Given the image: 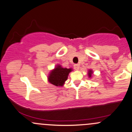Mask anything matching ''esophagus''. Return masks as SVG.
Returning <instances> with one entry per match:
<instances>
[{"label":"esophagus","instance_id":"obj_1","mask_svg":"<svg viewBox=\"0 0 132 132\" xmlns=\"http://www.w3.org/2000/svg\"><path fill=\"white\" fill-rule=\"evenodd\" d=\"M79 64H76L74 65V68L76 69V70H79Z\"/></svg>","mask_w":132,"mask_h":132}]
</instances>
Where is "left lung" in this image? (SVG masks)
Instances as JSON below:
<instances>
[{"mask_svg":"<svg viewBox=\"0 0 132 132\" xmlns=\"http://www.w3.org/2000/svg\"><path fill=\"white\" fill-rule=\"evenodd\" d=\"M89 71V72H88V74H89V77H90H90H91V74L92 73V71Z\"/></svg>","mask_w":132,"mask_h":132,"instance_id":"left-lung-1","label":"left lung"}]
</instances>
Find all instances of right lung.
Returning <instances> with one entry per match:
<instances>
[{"label":"right lung","instance_id":"right-lung-1","mask_svg":"<svg viewBox=\"0 0 132 132\" xmlns=\"http://www.w3.org/2000/svg\"><path fill=\"white\" fill-rule=\"evenodd\" d=\"M71 71V69L63 68L60 66H57L50 72V75L48 76V81L57 87L63 86Z\"/></svg>","mask_w":132,"mask_h":132}]
</instances>
